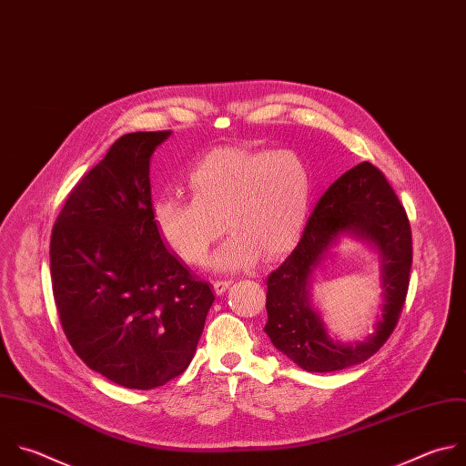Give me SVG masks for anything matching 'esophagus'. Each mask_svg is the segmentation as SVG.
I'll list each match as a JSON object with an SVG mask.
<instances>
[{"instance_id": "34e87169", "label": "esophagus", "mask_w": 466, "mask_h": 466, "mask_svg": "<svg viewBox=\"0 0 466 466\" xmlns=\"http://www.w3.org/2000/svg\"><path fill=\"white\" fill-rule=\"evenodd\" d=\"M230 283H232V279H216V281H214V290H216V294H223V292L230 287Z\"/></svg>"}]
</instances>
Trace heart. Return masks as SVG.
I'll return each instance as SVG.
<instances>
[{
	"mask_svg": "<svg viewBox=\"0 0 466 466\" xmlns=\"http://www.w3.org/2000/svg\"><path fill=\"white\" fill-rule=\"evenodd\" d=\"M192 199L155 201L153 219L168 247L198 265L223 227L230 238L212 265L236 270L287 252L301 232L311 201V172L294 149L214 147L190 168ZM224 223L221 224L220 221Z\"/></svg>",
	"mask_w": 466,
	"mask_h": 466,
	"instance_id": "obj_1",
	"label": "heart"
}]
</instances>
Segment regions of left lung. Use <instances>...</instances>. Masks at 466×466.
<instances>
[{
	"mask_svg": "<svg viewBox=\"0 0 466 466\" xmlns=\"http://www.w3.org/2000/svg\"><path fill=\"white\" fill-rule=\"evenodd\" d=\"M378 245L383 259L385 307L376 333L353 347L333 343L308 301V281L344 232ZM410 219L384 174L364 161L320 198L287 259L267 278L265 333L276 350L305 371L329 373L373 357L393 333L406 301L411 268Z\"/></svg>",
	"mask_w": 466,
	"mask_h": 466,
	"instance_id": "obj_1",
	"label": "left lung"
}]
</instances>
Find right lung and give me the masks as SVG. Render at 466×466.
<instances>
[{
    "label": "right lung",
    "mask_w": 466,
    "mask_h": 466,
    "mask_svg": "<svg viewBox=\"0 0 466 466\" xmlns=\"http://www.w3.org/2000/svg\"><path fill=\"white\" fill-rule=\"evenodd\" d=\"M172 131L122 135L69 192L51 234L62 329L93 371L129 390L179 377L216 299L153 219L149 157Z\"/></svg>",
    "instance_id": "obj_1"
}]
</instances>
